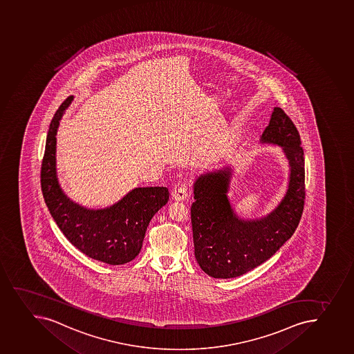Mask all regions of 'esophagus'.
<instances>
[{
  "instance_id": "1",
  "label": "esophagus",
  "mask_w": 354,
  "mask_h": 354,
  "mask_svg": "<svg viewBox=\"0 0 354 354\" xmlns=\"http://www.w3.org/2000/svg\"><path fill=\"white\" fill-rule=\"evenodd\" d=\"M187 196H188V192H187L185 185H176V188H174L172 192V197L174 201H176V202H183L187 198Z\"/></svg>"
}]
</instances>
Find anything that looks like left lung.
I'll list each match as a JSON object with an SVG mask.
<instances>
[{
  "label": "left lung",
  "mask_w": 354,
  "mask_h": 354,
  "mask_svg": "<svg viewBox=\"0 0 354 354\" xmlns=\"http://www.w3.org/2000/svg\"><path fill=\"white\" fill-rule=\"evenodd\" d=\"M263 143L281 145L290 164L289 188L277 209L256 220L241 219L227 192L232 169L226 166L199 176L194 185L192 235L199 266L214 279L248 273L270 259L293 235L305 202V159L300 135L289 115L274 108Z\"/></svg>",
  "instance_id": "8db88e82"
}]
</instances>
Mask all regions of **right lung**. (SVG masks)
<instances>
[{"label":"right lung","mask_w":354,"mask_h":354,"mask_svg":"<svg viewBox=\"0 0 354 354\" xmlns=\"http://www.w3.org/2000/svg\"><path fill=\"white\" fill-rule=\"evenodd\" d=\"M73 101L68 96L55 113L48 131L41 165V189L55 223L65 237L91 259L109 265L129 263L141 251L152 216L169 202L166 187L135 188L106 209H91L65 195L56 174V134L59 120Z\"/></svg>","instance_id":"1"}]
</instances>
